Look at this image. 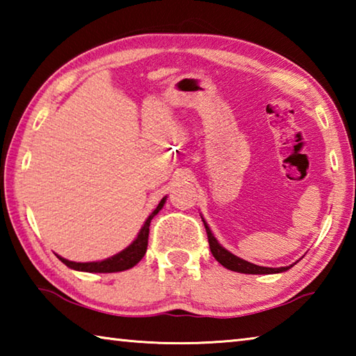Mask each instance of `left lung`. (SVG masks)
Wrapping results in <instances>:
<instances>
[{
  "label": "left lung",
  "instance_id": "1",
  "mask_svg": "<svg viewBox=\"0 0 356 356\" xmlns=\"http://www.w3.org/2000/svg\"><path fill=\"white\" fill-rule=\"evenodd\" d=\"M202 221H204V226H206V231H207L210 251H212V254L216 261H218L222 267H226L227 270H232V272H237V273H246V275H273V273L287 272V270L292 267V265H289V267H278V268L262 267V265L251 264L248 261H245V259H242V257L232 254L231 251H227L225 246H221L218 240L215 238V236L212 234V231H210V227L207 225V221L204 218H202Z\"/></svg>",
  "mask_w": 356,
  "mask_h": 356
}]
</instances>
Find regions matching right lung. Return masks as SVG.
<instances>
[{"label":"right lung","mask_w":356,"mask_h":356,"mask_svg":"<svg viewBox=\"0 0 356 356\" xmlns=\"http://www.w3.org/2000/svg\"><path fill=\"white\" fill-rule=\"evenodd\" d=\"M165 202H166V196L160 201V204L156 206L154 212L147 216V220L144 221V225L140 229V232H138V236L134 242H131L125 250L119 251L118 254L106 257L104 261H95V262H74L59 254H56V257L63 264L67 265L69 268L76 270V272H88V273H114V272H124V270L135 267V265L144 257V254H146L150 220H152L154 216L163 209Z\"/></svg>","instance_id":"1"}]
</instances>
